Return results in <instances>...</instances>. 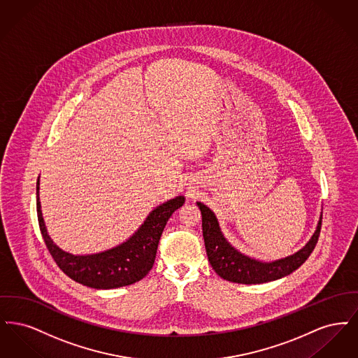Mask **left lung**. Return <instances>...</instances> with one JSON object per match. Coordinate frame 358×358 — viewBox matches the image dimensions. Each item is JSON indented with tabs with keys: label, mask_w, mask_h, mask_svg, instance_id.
<instances>
[{
	"label": "left lung",
	"mask_w": 358,
	"mask_h": 358,
	"mask_svg": "<svg viewBox=\"0 0 358 358\" xmlns=\"http://www.w3.org/2000/svg\"><path fill=\"white\" fill-rule=\"evenodd\" d=\"M196 204L201 210L203 236L208 260L215 273L234 283L260 285L294 273L313 252L321 232L322 215L320 216L313 236L299 251L273 262H262L238 251L224 236L216 215L203 203L197 201Z\"/></svg>",
	"instance_id": "obj_1"
}]
</instances>
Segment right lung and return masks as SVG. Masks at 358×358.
I'll use <instances>...</instances> for the list:
<instances>
[{
    "label": "right lung",
    "instance_id": "right-lung-1",
    "mask_svg": "<svg viewBox=\"0 0 358 358\" xmlns=\"http://www.w3.org/2000/svg\"><path fill=\"white\" fill-rule=\"evenodd\" d=\"M40 177L36 185L37 219L43 238L56 264L75 282L96 289H118L145 278L153 267L162 231L173 212L185 203L184 196L155 206L126 241L96 254L73 255L62 250L48 235L40 204Z\"/></svg>",
    "mask_w": 358,
    "mask_h": 358
}]
</instances>
